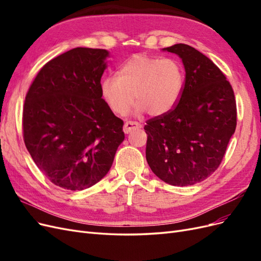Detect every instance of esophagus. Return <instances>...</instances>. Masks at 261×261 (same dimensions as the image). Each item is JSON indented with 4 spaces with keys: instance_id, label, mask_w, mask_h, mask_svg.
<instances>
[{
    "instance_id": "34e87169",
    "label": "esophagus",
    "mask_w": 261,
    "mask_h": 261,
    "mask_svg": "<svg viewBox=\"0 0 261 261\" xmlns=\"http://www.w3.org/2000/svg\"><path fill=\"white\" fill-rule=\"evenodd\" d=\"M137 128H141V125L139 123H136V122H126L124 124L123 130H124L125 134H129L132 130L137 129Z\"/></svg>"
}]
</instances>
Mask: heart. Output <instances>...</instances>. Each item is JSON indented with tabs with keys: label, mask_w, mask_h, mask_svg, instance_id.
<instances>
[{
	"label": "heart",
	"mask_w": 261,
	"mask_h": 261,
	"mask_svg": "<svg viewBox=\"0 0 261 261\" xmlns=\"http://www.w3.org/2000/svg\"><path fill=\"white\" fill-rule=\"evenodd\" d=\"M183 87L184 69L177 60L136 54L120 67L117 77L102 80L101 93L118 115L128 112L135 98L136 114L161 116L177 105Z\"/></svg>",
	"instance_id": "heart-1"
}]
</instances>
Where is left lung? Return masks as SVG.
<instances>
[{
	"label": "left lung",
	"instance_id": "left-lung-1",
	"mask_svg": "<svg viewBox=\"0 0 261 261\" xmlns=\"http://www.w3.org/2000/svg\"><path fill=\"white\" fill-rule=\"evenodd\" d=\"M163 51L180 58L185 83L175 108L147 121L146 159L165 183L189 186L219 168L236 128V102L232 86L206 55L184 43Z\"/></svg>",
	"mask_w": 261,
	"mask_h": 261
}]
</instances>
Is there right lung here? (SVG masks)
<instances>
[{
	"mask_svg": "<svg viewBox=\"0 0 261 261\" xmlns=\"http://www.w3.org/2000/svg\"><path fill=\"white\" fill-rule=\"evenodd\" d=\"M109 51L75 48L40 69L26 94L23 141L53 184L83 191L103 178L125 138L123 121L102 99Z\"/></svg>",
	"mask_w": 261,
	"mask_h": 261,
	"instance_id": "add662e5",
	"label": "right lung"
}]
</instances>
